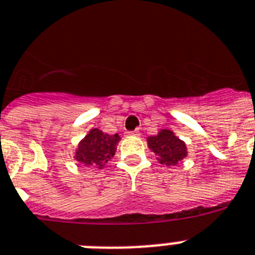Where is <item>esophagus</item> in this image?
<instances>
[{
	"label": "esophagus",
	"instance_id": "34e87169",
	"mask_svg": "<svg viewBox=\"0 0 255 255\" xmlns=\"http://www.w3.org/2000/svg\"><path fill=\"white\" fill-rule=\"evenodd\" d=\"M129 135H131V136H138V135H140V132H139V131H130V132H129Z\"/></svg>",
	"mask_w": 255,
	"mask_h": 255
}]
</instances>
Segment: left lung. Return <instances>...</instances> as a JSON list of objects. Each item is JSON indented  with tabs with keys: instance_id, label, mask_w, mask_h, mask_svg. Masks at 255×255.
<instances>
[{
	"instance_id": "1",
	"label": "left lung",
	"mask_w": 255,
	"mask_h": 255,
	"mask_svg": "<svg viewBox=\"0 0 255 255\" xmlns=\"http://www.w3.org/2000/svg\"><path fill=\"white\" fill-rule=\"evenodd\" d=\"M148 148L157 156L159 163L163 165H177L186 155L188 148L184 140L174 135L172 130L161 129L156 135L147 138Z\"/></svg>"
}]
</instances>
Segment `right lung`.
I'll return each instance as SVG.
<instances>
[{"label": "right lung", "instance_id": "1", "mask_svg": "<svg viewBox=\"0 0 255 255\" xmlns=\"http://www.w3.org/2000/svg\"><path fill=\"white\" fill-rule=\"evenodd\" d=\"M120 139L121 138L119 134L109 135L95 128L90 130L87 135L79 142L74 159L78 163L85 164L87 167L102 169L105 163H108V160L115 156Z\"/></svg>", "mask_w": 255, "mask_h": 255}]
</instances>
